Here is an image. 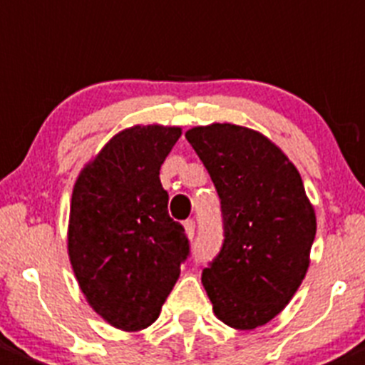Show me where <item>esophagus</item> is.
<instances>
[{
    "label": "esophagus",
    "instance_id": "esophagus-1",
    "mask_svg": "<svg viewBox=\"0 0 365 365\" xmlns=\"http://www.w3.org/2000/svg\"><path fill=\"white\" fill-rule=\"evenodd\" d=\"M183 229H185V234H187V236H189L190 240H192V237H194V232H196V223H194L192 220H187L185 223H183Z\"/></svg>",
    "mask_w": 365,
    "mask_h": 365
}]
</instances>
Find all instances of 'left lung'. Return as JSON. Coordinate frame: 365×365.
Listing matches in <instances>:
<instances>
[{"label":"left lung","instance_id":"left-lung-1","mask_svg":"<svg viewBox=\"0 0 365 365\" xmlns=\"http://www.w3.org/2000/svg\"><path fill=\"white\" fill-rule=\"evenodd\" d=\"M221 200L225 241L202 274L214 315L255 329L284 309L309 267L313 205L290 158L263 133L236 124L185 133Z\"/></svg>","mask_w":365,"mask_h":365}]
</instances>
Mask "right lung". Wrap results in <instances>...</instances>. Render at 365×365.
I'll use <instances>...</instances> for the list:
<instances>
[{"mask_svg":"<svg viewBox=\"0 0 365 365\" xmlns=\"http://www.w3.org/2000/svg\"><path fill=\"white\" fill-rule=\"evenodd\" d=\"M182 136L176 125L122 129L75 180L68 255L95 313L122 331L158 319L189 255L182 225L167 212L160 167Z\"/></svg>","mask_w":365,"mask_h":365,"instance_id":"right-lung-1","label":"right lung"}]
</instances>
